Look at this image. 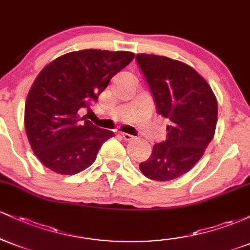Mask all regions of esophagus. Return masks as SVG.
Segmentation results:
<instances>
[{
    "label": "esophagus",
    "instance_id": "esophagus-1",
    "mask_svg": "<svg viewBox=\"0 0 250 250\" xmlns=\"http://www.w3.org/2000/svg\"><path fill=\"white\" fill-rule=\"evenodd\" d=\"M121 136H122L123 140H125V141H131V140H134V136H133V135H130V134L122 133Z\"/></svg>",
    "mask_w": 250,
    "mask_h": 250
}]
</instances>
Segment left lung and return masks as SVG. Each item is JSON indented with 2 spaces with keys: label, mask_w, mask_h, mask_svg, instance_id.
<instances>
[{
  "label": "left lung",
  "mask_w": 250,
  "mask_h": 250,
  "mask_svg": "<svg viewBox=\"0 0 250 250\" xmlns=\"http://www.w3.org/2000/svg\"><path fill=\"white\" fill-rule=\"evenodd\" d=\"M159 115L168 119L167 140L156 143L140 163L146 177L170 181L188 173L213 140L217 101L207 81L186 63L166 56L137 54Z\"/></svg>",
  "instance_id": "1"
}]
</instances>
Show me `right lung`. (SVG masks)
Returning <instances> with one entry per match:
<instances>
[{
  "label": "right lung",
  "instance_id": "obj_1",
  "mask_svg": "<svg viewBox=\"0 0 250 250\" xmlns=\"http://www.w3.org/2000/svg\"><path fill=\"white\" fill-rule=\"evenodd\" d=\"M130 51L85 49L57 57L43 68L31 85L24 108L28 141L37 159L61 175L87 169L114 133L82 124L81 108L107 88L111 77L133 61Z\"/></svg>",
  "mask_w": 250,
  "mask_h": 250
}]
</instances>
